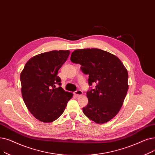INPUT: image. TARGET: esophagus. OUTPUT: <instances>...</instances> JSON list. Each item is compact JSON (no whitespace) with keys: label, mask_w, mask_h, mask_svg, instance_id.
I'll return each instance as SVG.
<instances>
[{"label":"esophagus","mask_w":155,"mask_h":155,"mask_svg":"<svg viewBox=\"0 0 155 155\" xmlns=\"http://www.w3.org/2000/svg\"><path fill=\"white\" fill-rule=\"evenodd\" d=\"M74 95H76V97H80V96H81L83 94V91L80 90H78L75 92H74Z\"/></svg>","instance_id":"34e87169"}]
</instances>
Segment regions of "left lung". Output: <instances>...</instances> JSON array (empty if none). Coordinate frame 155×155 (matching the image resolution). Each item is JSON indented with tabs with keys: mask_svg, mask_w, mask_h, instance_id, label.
<instances>
[{
	"mask_svg": "<svg viewBox=\"0 0 155 155\" xmlns=\"http://www.w3.org/2000/svg\"><path fill=\"white\" fill-rule=\"evenodd\" d=\"M71 61L79 64L81 70L89 75L88 84H96L86 93L84 114L97 124L108 122L118 114L128 90V72L119 58L98 48L78 49Z\"/></svg>",
	"mask_w": 155,
	"mask_h": 155,
	"instance_id": "left-lung-1",
	"label": "left lung"
}]
</instances>
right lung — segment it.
Instances as JSON below:
<instances>
[{
	"mask_svg": "<svg viewBox=\"0 0 155 155\" xmlns=\"http://www.w3.org/2000/svg\"><path fill=\"white\" fill-rule=\"evenodd\" d=\"M69 50H53L30 58L21 72L22 97L29 111L38 120L51 122L64 112L72 93L61 87L58 71L67 61ZM59 85L58 88L56 87Z\"/></svg>",
	"mask_w": 155,
	"mask_h": 155,
	"instance_id": "1",
	"label": "right lung"
}]
</instances>
